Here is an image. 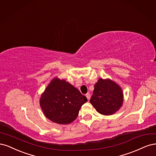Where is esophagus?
Listing matches in <instances>:
<instances>
[{
	"instance_id": "esophagus-1",
	"label": "esophagus",
	"mask_w": 156,
	"mask_h": 156,
	"mask_svg": "<svg viewBox=\"0 0 156 156\" xmlns=\"http://www.w3.org/2000/svg\"><path fill=\"white\" fill-rule=\"evenodd\" d=\"M85 96H86L88 100H89L90 98H91V94H90V93H87L86 94H85Z\"/></svg>"
}]
</instances>
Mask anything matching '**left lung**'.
Listing matches in <instances>:
<instances>
[{"instance_id":"left-lung-1","label":"left lung","mask_w":156,"mask_h":156,"mask_svg":"<svg viewBox=\"0 0 156 156\" xmlns=\"http://www.w3.org/2000/svg\"><path fill=\"white\" fill-rule=\"evenodd\" d=\"M123 100L122 89L116 82L109 78H100L94 85L90 103L99 113L112 115L122 107Z\"/></svg>"}]
</instances>
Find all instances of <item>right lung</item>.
I'll return each mask as SVG.
<instances>
[{
    "label": "right lung",
    "mask_w": 156,
    "mask_h": 156,
    "mask_svg": "<svg viewBox=\"0 0 156 156\" xmlns=\"http://www.w3.org/2000/svg\"><path fill=\"white\" fill-rule=\"evenodd\" d=\"M87 101L73 85L53 78L41 95L39 104L44 116L53 122L68 124L78 117L82 105Z\"/></svg>",
    "instance_id": "right-lung-1"
}]
</instances>
